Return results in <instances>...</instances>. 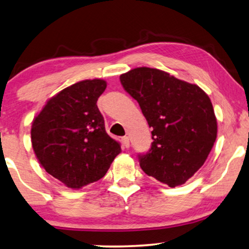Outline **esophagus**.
Listing matches in <instances>:
<instances>
[{
    "mask_svg": "<svg viewBox=\"0 0 249 249\" xmlns=\"http://www.w3.org/2000/svg\"><path fill=\"white\" fill-rule=\"evenodd\" d=\"M122 143H123V145L127 148V147H129V139L127 136H124V137H122Z\"/></svg>",
    "mask_w": 249,
    "mask_h": 249,
    "instance_id": "1",
    "label": "esophagus"
}]
</instances>
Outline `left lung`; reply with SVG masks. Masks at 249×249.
Wrapping results in <instances>:
<instances>
[{
    "label": "left lung",
    "mask_w": 249,
    "mask_h": 249,
    "mask_svg": "<svg viewBox=\"0 0 249 249\" xmlns=\"http://www.w3.org/2000/svg\"><path fill=\"white\" fill-rule=\"evenodd\" d=\"M152 127V146L140 155L147 176L174 188L201 168L217 139L211 101L195 84L160 69L140 67L120 77Z\"/></svg>",
    "instance_id": "8db88e82"
}]
</instances>
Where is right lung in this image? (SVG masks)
I'll return each instance as SVG.
<instances>
[{
	"instance_id": "right-lung-1",
	"label": "right lung",
	"mask_w": 249,
	"mask_h": 249,
	"mask_svg": "<svg viewBox=\"0 0 249 249\" xmlns=\"http://www.w3.org/2000/svg\"><path fill=\"white\" fill-rule=\"evenodd\" d=\"M106 86L103 79H87L62 89L32 122L36 159L68 188L80 189L102 179L122 152L120 143L106 133L96 105Z\"/></svg>"
}]
</instances>
